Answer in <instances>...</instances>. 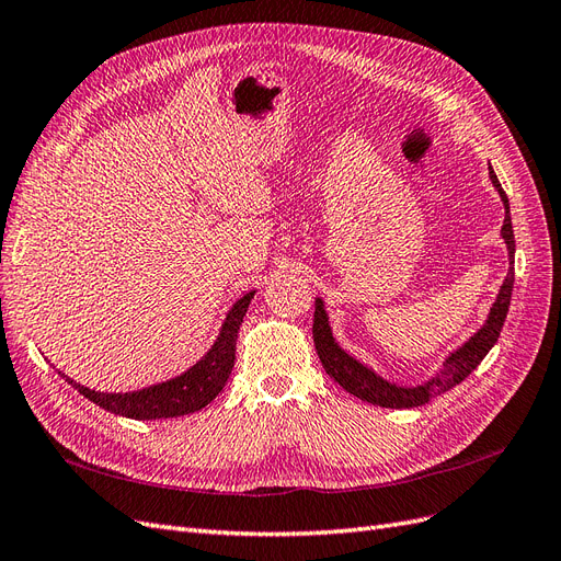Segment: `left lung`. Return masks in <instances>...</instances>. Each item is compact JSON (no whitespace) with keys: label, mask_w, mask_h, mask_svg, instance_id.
<instances>
[{"label":"left lung","mask_w":561,"mask_h":561,"mask_svg":"<svg viewBox=\"0 0 561 561\" xmlns=\"http://www.w3.org/2000/svg\"><path fill=\"white\" fill-rule=\"evenodd\" d=\"M489 178H491V182H494V186L505 203V222H503L501 233L507 243V250H511V268H507V276L501 285L499 299L494 301V307H491L486 325L478 334H474L463 348L451 353L443 371H439L437 377H433L428 383L416 386V388L393 386V383L383 381L381 377H377L375 371L367 369L358 360H353L351 355L339 348V344L332 339V330L328 325V313H325V309H322V301L316 299L313 342H316L318 358H320L322 367H325L328 375L344 390H348L351 396L360 398L365 402H371V404H379V407H390V410H402V407H421V404L431 402L433 398H437L439 393H447V390H451L456 383H461L470 375V371L484 360V355L491 351V346L499 342L503 322L507 316V307H511V295H513V283H515V268H513L515 233H513V219H511V206H507V196L503 192L496 173L491 171V165H489Z\"/></svg>","instance_id":"obj_1"}]
</instances>
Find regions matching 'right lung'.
<instances>
[{
    "mask_svg": "<svg viewBox=\"0 0 561 561\" xmlns=\"http://www.w3.org/2000/svg\"><path fill=\"white\" fill-rule=\"evenodd\" d=\"M252 297L254 293H248L243 299L233 304L215 346L208 351V355H203L192 369H186L178 379L159 386H149L142 390H133V393H98V390L79 386L70 377H62L67 379V383H72L83 398H89L98 407H103V410L118 416L147 421L173 419L198 412L210 400L217 398V393L225 388L231 375V367L236 360V336H239V328Z\"/></svg>",
    "mask_w": 561,
    "mask_h": 561,
    "instance_id": "1",
    "label": "right lung"
}]
</instances>
